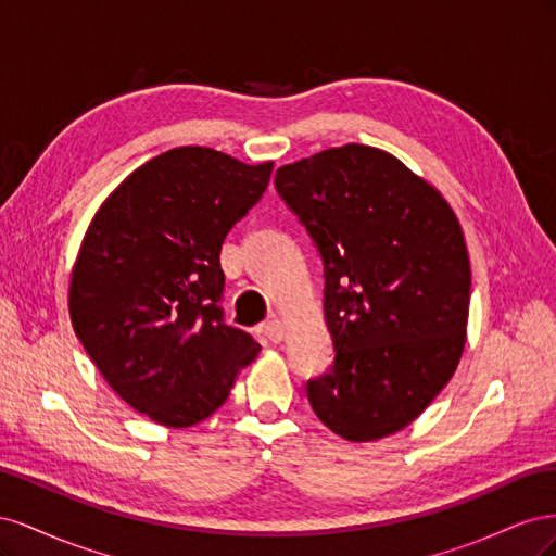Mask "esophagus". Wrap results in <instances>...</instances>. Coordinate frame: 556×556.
Returning a JSON list of instances; mask_svg holds the SVG:
<instances>
[{"label": "esophagus", "instance_id": "obj_1", "mask_svg": "<svg viewBox=\"0 0 556 556\" xmlns=\"http://www.w3.org/2000/svg\"><path fill=\"white\" fill-rule=\"evenodd\" d=\"M262 333L266 336L268 341H274V343H280L282 339H285V327H282V323L280 319H268V323H264V327H262Z\"/></svg>", "mask_w": 556, "mask_h": 556}]
</instances>
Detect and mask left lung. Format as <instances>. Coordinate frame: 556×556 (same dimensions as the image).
Returning <instances> with one entry per match:
<instances>
[{
    "label": "left lung",
    "mask_w": 556,
    "mask_h": 556,
    "mask_svg": "<svg viewBox=\"0 0 556 556\" xmlns=\"http://www.w3.org/2000/svg\"><path fill=\"white\" fill-rule=\"evenodd\" d=\"M325 264L336 359L308 380L319 422L352 443L408 427L466 345L470 262L447 199L387 150L345 143L276 172Z\"/></svg>",
    "instance_id": "left-lung-1"
}]
</instances>
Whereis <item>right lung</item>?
<instances>
[{
  "label": "right lung",
  "instance_id": "1",
  "mask_svg": "<svg viewBox=\"0 0 556 556\" xmlns=\"http://www.w3.org/2000/svg\"><path fill=\"white\" fill-rule=\"evenodd\" d=\"M274 162L180 146L134 169L104 199L70 278V317L99 374L157 425L204 422L257 357L223 323L220 250L262 199Z\"/></svg>",
  "mask_w": 556,
  "mask_h": 556
}]
</instances>
